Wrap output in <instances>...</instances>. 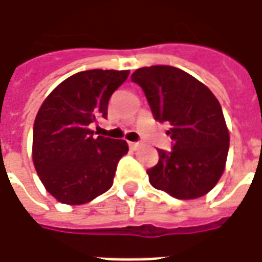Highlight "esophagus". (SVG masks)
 <instances>
[{
    "label": "esophagus",
    "mask_w": 262,
    "mask_h": 262,
    "mask_svg": "<svg viewBox=\"0 0 262 262\" xmlns=\"http://www.w3.org/2000/svg\"><path fill=\"white\" fill-rule=\"evenodd\" d=\"M139 143H135V142H129V147H130V150H137L139 148Z\"/></svg>",
    "instance_id": "1"
}]
</instances>
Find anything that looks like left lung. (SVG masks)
Masks as SVG:
<instances>
[{
  "label": "left lung",
  "mask_w": 262,
  "mask_h": 262,
  "mask_svg": "<svg viewBox=\"0 0 262 262\" xmlns=\"http://www.w3.org/2000/svg\"><path fill=\"white\" fill-rule=\"evenodd\" d=\"M130 78L142 86L154 119L171 125L172 150H159V163L147 170L150 184L177 199L206 195L225 171L230 143L217 98L172 66L142 67Z\"/></svg>",
  "instance_id": "1"
}]
</instances>
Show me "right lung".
Masks as SVG:
<instances>
[{
  "instance_id": "add662e5",
  "label": "right lung",
  "mask_w": 262,
  "mask_h": 262,
  "mask_svg": "<svg viewBox=\"0 0 262 262\" xmlns=\"http://www.w3.org/2000/svg\"><path fill=\"white\" fill-rule=\"evenodd\" d=\"M129 70H86L66 78L39 108L33 125L32 159L54 199L82 205L106 192L116 165L129 151L125 140L94 137L90 125L106 118L111 95Z\"/></svg>"
}]
</instances>
